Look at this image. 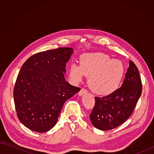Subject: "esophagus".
<instances>
[{"label":"esophagus","instance_id":"34e87169","mask_svg":"<svg viewBox=\"0 0 154 154\" xmlns=\"http://www.w3.org/2000/svg\"><path fill=\"white\" fill-rule=\"evenodd\" d=\"M87 93V90L86 89H85V88H82V89H81V91H79V95H83L85 93Z\"/></svg>","mask_w":154,"mask_h":154}]
</instances>
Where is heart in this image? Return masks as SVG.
Wrapping results in <instances>:
<instances>
[{
	"label": "heart",
	"mask_w": 154,
	"mask_h": 154,
	"mask_svg": "<svg viewBox=\"0 0 154 154\" xmlns=\"http://www.w3.org/2000/svg\"><path fill=\"white\" fill-rule=\"evenodd\" d=\"M70 76L75 81H80L89 75V84L94 92L107 95L114 92L122 80L124 67L122 61L111 59L104 53H89L80 57V65L70 66Z\"/></svg>",
	"instance_id": "1"
}]
</instances>
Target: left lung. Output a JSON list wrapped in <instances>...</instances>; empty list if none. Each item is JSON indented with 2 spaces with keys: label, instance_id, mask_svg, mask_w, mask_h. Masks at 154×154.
Masks as SVG:
<instances>
[{
  "label": "left lung",
  "instance_id": "8db88e82",
  "mask_svg": "<svg viewBox=\"0 0 154 154\" xmlns=\"http://www.w3.org/2000/svg\"><path fill=\"white\" fill-rule=\"evenodd\" d=\"M142 81L138 68L130 60L124 82L109 95L95 97L90 114L93 125L101 130H110L123 124L131 115L141 95Z\"/></svg>",
  "mask_w": 154,
  "mask_h": 154
}]
</instances>
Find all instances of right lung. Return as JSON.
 I'll use <instances>...</instances> for the list:
<instances>
[{"mask_svg": "<svg viewBox=\"0 0 154 154\" xmlns=\"http://www.w3.org/2000/svg\"><path fill=\"white\" fill-rule=\"evenodd\" d=\"M73 52L71 48L39 52L23 64L16 81L14 100L18 119L28 128L40 133L51 130L65 101L81 90L64 77Z\"/></svg>", "mask_w": 154, "mask_h": 154, "instance_id": "1", "label": "right lung"}]
</instances>
